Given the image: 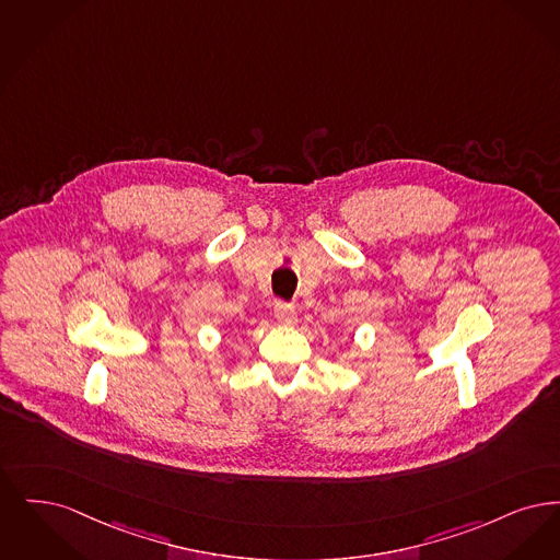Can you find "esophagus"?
<instances>
[{
    "mask_svg": "<svg viewBox=\"0 0 560 560\" xmlns=\"http://www.w3.org/2000/svg\"><path fill=\"white\" fill-rule=\"evenodd\" d=\"M273 316H276L278 322H282V324H292L296 319V316H294V305L287 303V301H276Z\"/></svg>",
    "mask_w": 560,
    "mask_h": 560,
    "instance_id": "1",
    "label": "esophagus"
}]
</instances>
